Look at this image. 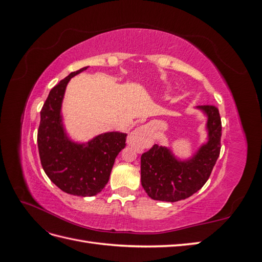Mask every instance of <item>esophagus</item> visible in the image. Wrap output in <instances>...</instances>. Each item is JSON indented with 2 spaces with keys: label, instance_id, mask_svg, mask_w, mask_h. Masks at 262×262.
I'll use <instances>...</instances> for the list:
<instances>
[{
  "label": "esophagus",
  "instance_id": "34e87169",
  "mask_svg": "<svg viewBox=\"0 0 262 262\" xmlns=\"http://www.w3.org/2000/svg\"><path fill=\"white\" fill-rule=\"evenodd\" d=\"M126 142H128V144L130 146L136 148L137 152L141 153L144 148H147L152 145L153 143L152 131H150V128L147 124L141 125L130 133V136L128 137Z\"/></svg>",
  "mask_w": 262,
  "mask_h": 262
}]
</instances>
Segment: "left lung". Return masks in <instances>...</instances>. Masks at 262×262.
Listing matches in <instances>:
<instances>
[{
  "mask_svg": "<svg viewBox=\"0 0 262 262\" xmlns=\"http://www.w3.org/2000/svg\"><path fill=\"white\" fill-rule=\"evenodd\" d=\"M207 117V141L188 158L177 157L167 146L155 144L141 156V182L153 200L176 202L192 195L209 179L221 150L222 123L219 109L196 106Z\"/></svg>",
  "mask_w": 262,
  "mask_h": 262,
  "instance_id": "left-lung-1",
  "label": "left lung"
}]
</instances>
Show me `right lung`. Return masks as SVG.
<instances>
[{"label":"right lung","mask_w":262,"mask_h":262,"mask_svg":"<svg viewBox=\"0 0 262 262\" xmlns=\"http://www.w3.org/2000/svg\"><path fill=\"white\" fill-rule=\"evenodd\" d=\"M89 67L72 72L50 91L40 112L38 149L46 175L62 191L93 196L105 188L115 160L125 146L126 133L98 134L89 142L71 140L63 125L62 101L68 83Z\"/></svg>","instance_id":"right-lung-1"}]
</instances>
